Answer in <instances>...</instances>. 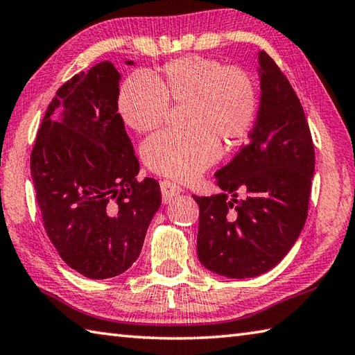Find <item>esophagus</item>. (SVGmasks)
I'll return each mask as SVG.
<instances>
[{"instance_id": "1", "label": "esophagus", "mask_w": 355, "mask_h": 355, "mask_svg": "<svg viewBox=\"0 0 355 355\" xmlns=\"http://www.w3.org/2000/svg\"><path fill=\"white\" fill-rule=\"evenodd\" d=\"M160 191H162V198L165 202H170L173 198L178 196L179 193L182 191V189L175 182H171V180H162V182H160Z\"/></svg>"}]
</instances>
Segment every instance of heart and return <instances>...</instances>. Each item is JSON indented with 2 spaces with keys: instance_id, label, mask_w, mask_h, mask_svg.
I'll list each match as a JSON object with an SVG mask.
<instances>
[{
  "instance_id": "obj_1",
  "label": "heart",
  "mask_w": 355,
  "mask_h": 355,
  "mask_svg": "<svg viewBox=\"0 0 355 355\" xmlns=\"http://www.w3.org/2000/svg\"><path fill=\"white\" fill-rule=\"evenodd\" d=\"M170 103L187 105V132L164 131L146 139V168L178 182H190L219 157L218 139L236 144L252 130L258 111L257 86L243 69L199 55L164 66L160 76L137 71L120 86L119 111L136 132L164 122Z\"/></svg>"
}]
</instances>
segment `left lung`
I'll return each instance as SVG.
<instances>
[{
  "label": "left lung",
  "instance_id": "obj_1",
  "mask_svg": "<svg viewBox=\"0 0 355 355\" xmlns=\"http://www.w3.org/2000/svg\"><path fill=\"white\" fill-rule=\"evenodd\" d=\"M258 63L261 98L249 144L215 173L223 193L193 195L199 205L198 258L227 278L258 277L287 255L306 223L315 168L295 91L264 51Z\"/></svg>",
  "mask_w": 355,
  "mask_h": 355
}]
</instances>
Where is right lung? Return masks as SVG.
I'll return each mask as SVG.
<instances>
[{"mask_svg": "<svg viewBox=\"0 0 355 355\" xmlns=\"http://www.w3.org/2000/svg\"><path fill=\"white\" fill-rule=\"evenodd\" d=\"M119 82L111 62L68 80L31 155L44 230L60 258L92 279L130 269L162 200L157 180L136 178L139 160L117 112Z\"/></svg>", "mask_w": 355, "mask_h": 355, "instance_id": "right-lung-1", "label": "right lung"}]
</instances>
